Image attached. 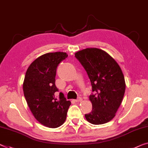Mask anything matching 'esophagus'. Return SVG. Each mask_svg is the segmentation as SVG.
<instances>
[{
  "label": "esophagus",
  "mask_w": 148,
  "mask_h": 148,
  "mask_svg": "<svg viewBox=\"0 0 148 148\" xmlns=\"http://www.w3.org/2000/svg\"><path fill=\"white\" fill-rule=\"evenodd\" d=\"M75 102H76V103H77V102H81L82 101H83V99H82L81 97H79L78 99H76V100H74Z\"/></svg>",
  "instance_id": "1"
}]
</instances>
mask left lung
<instances>
[{"label": "left lung", "mask_w": 148, "mask_h": 148, "mask_svg": "<svg viewBox=\"0 0 148 148\" xmlns=\"http://www.w3.org/2000/svg\"><path fill=\"white\" fill-rule=\"evenodd\" d=\"M75 56L87 71L94 92L89 96L92 109L85 119L95 125L107 123L116 116L124 95L121 68L108 53L96 47L82 49Z\"/></svg>", "instance_id": "1"}]
</instances>
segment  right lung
Instances as JSON below:
<instances>
[{"instance_id": "add662e5", "label": "right lung", "mask_w": 148, "mask_h": 148, "mask_svg": "<svg viewBox=\"0 0 148 148\" xmlns=\"http://www.w3.org/2000/svg\"><path fill=\"white\" fill-rule=\"evenodd\" d=\"M68 56L65 52L47 53L38 57L27 69L23 83L25 99L35 119L49 128L64 123L71 102L62 92L57 99L56 75L59 63Z\"/></svg>"}]
</instances>
